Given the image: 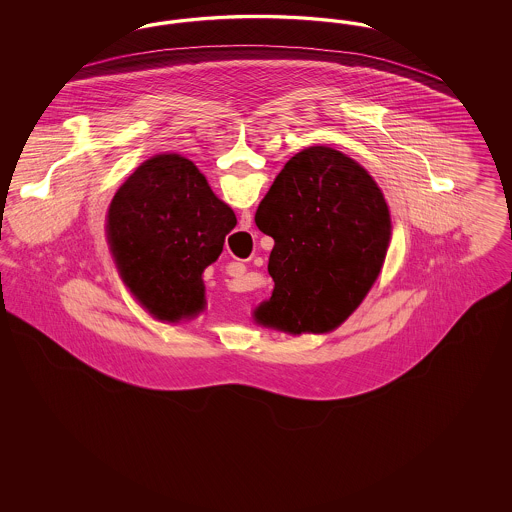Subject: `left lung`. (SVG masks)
Wrapping results in <instances>:
<instances>
[{
    "label": "left lung",
    "mask_w": 512,
    "mask_h": 512,
    "mask_svg": "<svg viewBox=\"0 0 512 512\" xmlns=\"http://www.w3.org/2000/svg\"><path fill=\"white\" fill-rule=\"evenodd\" d=\"M274 240L270 299L255 320L288 334L338 328L384 265L391 219L384 194L351 157L332 147L295 153L255 213Z\"/></svg>",
    "instance_id": "obj_1"
}]
</instances>
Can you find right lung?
<instances>
[{
    "label": "right lung",
    "instance_id": "1",
    "mask_svg": "<svg viewBox=\"0 0 512 512\" xmlns=\"http://www.w3.org/2000/svg\"><path fill=\"white\" fill-rule=\"evenodd\" d=\"M234 211L194 163L176 153L147 159L119 188L107 213V240L124 284L159 320L205 309L203 270L219 259Z\"/></svg>",
    "mask_w": 512,
    "mask_h": 512
}]
</instances>
